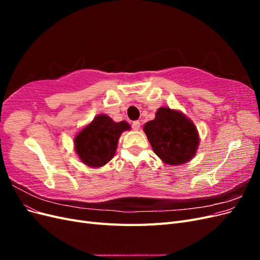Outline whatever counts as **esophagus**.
<instances>
[{
  "label": "esophagus",
  "mask_w": 260,
  "mask_h": 260,
  "mask_svg": "<svg viewBox=\"0 0 260 260\" xmlns=\"http://www.w3.org/2000/svg\"><path fill=\"white\" fill-rule=\"evenodd\" d=\"M131 125H132V129L133 130H139L140 129V125H141V122L140 121H133L132 123H131Z\"/></svg>",
  "instance_id": "obj_1"
}]
</instances>
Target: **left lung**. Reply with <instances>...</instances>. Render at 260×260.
<instances>
[{"label": "left lung", "mask_w": 260, "mask_h": 260, "mask_svg": "<svg viewBox=\"0 0 260 260\" xmlns=\"http://www.w3.org/2000/svg\"><path fill=\"white\" fill-rule=\"evenodd\" d=\"M144 132L154 153L174 166L192 159L200 143L194 123L169 107H160L155 119L145 123Z\"/></svg>", "instance_id": "8db88e82"}]
</instances>
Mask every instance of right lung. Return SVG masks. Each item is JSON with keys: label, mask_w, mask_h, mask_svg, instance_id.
<instances>
[{"label": "right lung", "mask_w": 260, "mask_h": 260, "mask_svg": "<svg viewBox=\"0 0 260 260\" xmlns=\"http://www.w3.org/2000/svg\"><path fill=\"white\" fill-rule=\"evenodd\" d=\"M129 129L128 122H114L108 116L99 115L75 138L76 152L88 166H104L115 155L121 133Z\"/></svg>", "instance_id": "add662e5"}]
</instances>
